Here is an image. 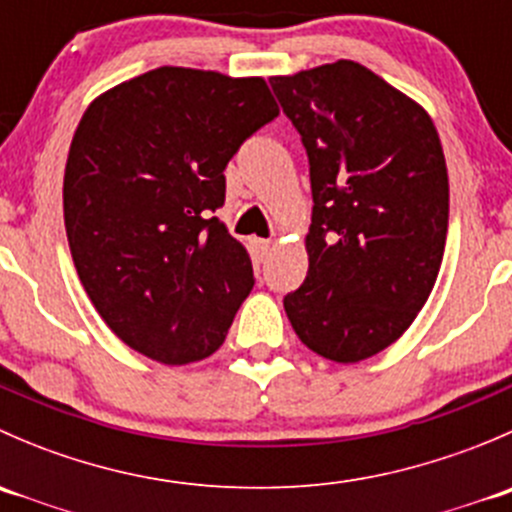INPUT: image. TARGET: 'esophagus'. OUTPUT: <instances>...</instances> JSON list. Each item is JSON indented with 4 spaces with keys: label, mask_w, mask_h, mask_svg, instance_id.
<instances>
[{
    "label": "esophagus",
    "mask_w": 512,
    "mask_h": 512,
    "mask_svg": "<svg viewBox=\"0 0 512 512\" xmlns=\"http://www.w3.org/2000/svg\"><path fill=\"white\" fill-rule=\"evenodd\" d=\"M250 252L255 260H265L267 252H270V240H262V237H250Z\"/></svg>",
    "instance_id": "obj_1"
}]
</instances>
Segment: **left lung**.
<instances>
[{"label": "left lung", "instance_id": "8db88e82", "mask_svg": "<svg viewBox=\"0 0 512 512\" xmlns=\"http://www.w3.org/2000/svg\"><path fill=\"white\" fill-rule=\"evenodd\" d=\"M312 180L307 280L285 297L304 347L339 364L394 344L436 285L448 170L431 116L356 61L272 76Z\"/></svg>", "mask_w": 512, "mask_h": 512}]
</instances>
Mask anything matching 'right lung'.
<instances>
[{"mask_svg": "<svg viewBox=\"0 0 512 512\" xmlns=\"http://www.w3.org/2000/svg\"><path fill=\"white\" fill-rule=\"evenodd\" d=\"M280 113L265 79L160 66L91 101L69 148L64 225L113 334L160 364L220 349L255 277L210 213L225 165Z\"/></svg>", "mask_w": 512, "mask_h": 512, "instance_id": "add662e5", "label": "right lung"}]
</instances>
